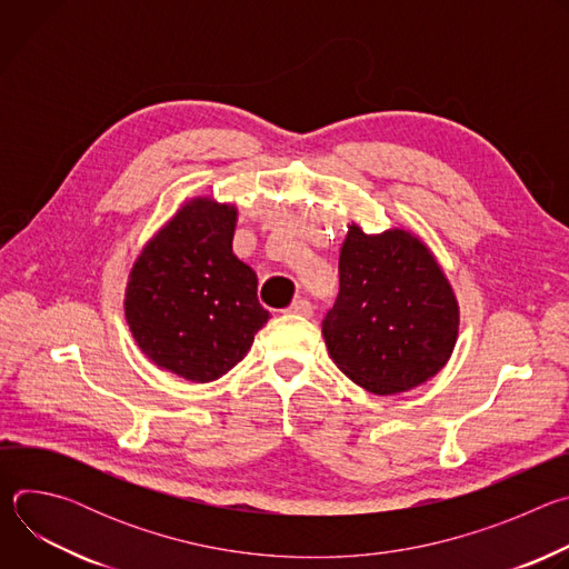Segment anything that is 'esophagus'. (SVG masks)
I'll use <instances>...</instances> for the list:
<instances>
[{"label": "esophagus", "mask_w": 569, "mask_h": 569, "mask_svg": "<svg viewBox=\"0 0 569 569\" xmlns=\"http://www.w3.org/2000/svg\"><path fill=\"white\" fill-rule=\"evenodd\" d=\"M286 312L288 315H299V317H312V306H310L308 299H297L288 306Z\"/></svg>", "instance_id": "34e87169"}]
</instances>
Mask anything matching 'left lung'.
Wrapping results in <instances>:
<instances>
[{
	"mask_svg": "<svg viewBox=\"0 0 569 569\" xmlns=\"http://www.w3.org/2000/svg\"><path fill=\"white\" fill-rule=\"evenodd\" d=\"M338 369L371 393L415 389L437 376L459 336L455 290L426 242L356 222L340 250V295L321 321Z\"/></svg>",
	"mask_w": 569,
	"mask_h": 569,
	"instance_id": "obj_1",
	"label": "left lung"
}]
</instances>
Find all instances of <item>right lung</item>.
I'll return each instance as SVG.
<instances>
[{"mask_svg":"<svg viewBox=\"0 0 569 569\" xmlns=\"http://www.w3.org/2000/svg\"><path fill=\"white\" fill-rule=\"evenodd\" d=\"M238 211L209 196L187 200L139 252L126 286V321L159 369L211 382L248 356L270 319L257 274L231 250Z\"/></svg>","mask_w":569,"mask_h":569,"instance_id":"right-lung-1","label":"right lung"}]
</instances>
